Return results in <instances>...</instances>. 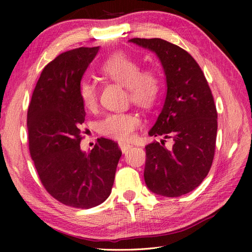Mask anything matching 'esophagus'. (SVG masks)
Listing matches in <instances>:
<instances>
[{"label": "esophagus", "mask_w": 252, "mask_h": 252, "mask_svg": "<svg viewBox=\"0 0 252 252\" xmlns=\"http://www.w3.org/2000/svg\"><path fill=\"white\" fill-rule=\"evenodd\" d=\"M119 147L121 148L122 152H124V154H125V152H127L129 149L132 147V145L128 144V143H125V142H120L119 143Z\"/></svg>", "instance_id": "1"}]
</instances>
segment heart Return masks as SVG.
I'll list each match as a JSON object with an SVG mask.
<instances>
[{"mask_svg":"<svg viewBox=\"0 0 252 252\" xmlns=\"http://www.w3.org/2000/svg\"><path fill=\"white\" fill-rule=\"evenodd\" d=\"M105 79L126 88L127 97L135 105L151 109L161 100L164 78L158 66L151 65L142 69L141 62L124 51L112 53L101 65ZM81 102L87 110L93 111L97 105V86L94 81L83 80L79 86ZM141 125L139 114L132 111L111 112L98 122V131L108 138L128 141Z\"/></svg>","mask_w":252,"mask_h":252,"instance_id":"b5f03b06","label":"heart"}]
</instances>
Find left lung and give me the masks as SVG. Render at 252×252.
<instances>
[{"instance_id":"1","label":"left lung","mask_w":252,"mask_h":252,"mask_svg":"<svg viewBox=\"0 0 252 252\" xmlns=\"http://www.w3.org/2000/svg\"><path fill=\"white\" fill-rule=\"evenodd\" d=\"M129 42L157 53L167 82L164 107L149 134L172 145L162 140L145 147V183L157 194L181 196L201 184L215 158L218 112L211 89L196 61L178 45L158 37Z\"/></svg>"}]
</instances>
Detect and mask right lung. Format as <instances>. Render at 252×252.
I'll return each mask as SVG.
<instances>
[{
  "label": "right lung",
  "mask_w": 252,
  "mask_h": 252,
  "mask_svg": "<svg viewBox=\"0 0 252 252\" xmlns=\"http://www.w3.org/2000/svg\"><path fill=\"white\" fill-rule=\"evenodd\" d=\"M97 51L75 48L45 66L27 112L29 152L44 188L60 203L82 209L109 196L122 156L109 139H97L89 152L80 147L86 112L79 86Z\"/></svg>",
  "instance_id": "obj_1"
}]
</instances>
